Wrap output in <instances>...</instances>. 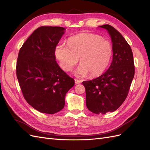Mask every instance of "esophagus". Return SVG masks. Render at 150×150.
I'll return each mask as SVG.
<instances>
[{"mask_svg": "<svg viewBox=\"0 0 150 150\" xmlns=\"http://www.w3.org/2000/svg\"><path fill=\"white\" fill-rule=\"evenodd\" d=\"M74 82H75L76 84H80L81 83V81L78 80V79H74Z\"/></svg>", "mask_w": 150, "mask_h": 150, "instance_id": "obj_1", "label": "esophagus"}]
</instances>
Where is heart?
Instances as JSON below:
<instances>
[{"instance_id":"1","label":"heart","mask_w":150,"mask_h":150,"mask_svg":"<svg viewBox=\"0 0 150 150\" xmlns=\"http://www.w3.org/2000/svg\"><path fill=\"white\" fill-rule=\"evenodd\" d=\"M54 54L62 69L71 71L78 64H81L74 74L79 78L100 76L106 69L112 55L110 41L100 36L81 34L71 37L67 44L59 42L56 46Z\"/></svg>"}]
</instances>
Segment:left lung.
<instances>
[{"label":"left lung","instance_id":"1","mask_svg":"<svg viewBox=\"0 0 150 150\" xmlns=\"http://www.w3.org/2000/svg\"><path fill=\"white\" fill-rule=\"evenodd\" d=\"M108 30L112 42V61L109 69L98 78L82 83L88 110L106 114L119 108L128 94L134 75L132 50L118 31L108 24L99 26Z\"/></svg>","mask_w":150,"mask_h":150}]
</instances>
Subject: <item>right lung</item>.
Instances as JSON below:
<instances>
[{
  "instance_id": "add662e5",
  "label": "right lung",
  "mask_w": 150,
  "mask_h": 150,
  "mask_svg": "<svg viewBox=\"0 0 150 150\" xmlns=\"http://www.w3.org/2000/svg\"><path fill=\"white\" fill-rule=\"evenodd\" d=\"M62 27L41 26L21 47L16 74L24 99L40 112L54 114L64 107L66 94L74 80L56 61V46L64 33Z\"/></svg>"
}]
</instances>
